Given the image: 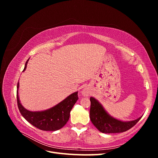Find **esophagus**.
I'll use <instances>...</instances> for the list:
<instances>
[{"label": "esophagus", "instance_id": "34e87169", "mask_svg": "<svg viewBox=\"0 0 158 158\" xmlns=\"http://www.w3.org/2000/svg\"><path fill=\"white\" fill-rule=\"evenodd\" d=\"M82 95L84 96H88L89 94V89L87 88H84L82 90Z\"/></svg>", "mask_w": 158, "mask_h": 158}]
</instances>
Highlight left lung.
Segmentation results:
<instances>
[{
    "label": "left lung",
    "mask_w": 158,
    "mask_h": 158,
    "mask_svg": "<svg viewBox=\"0 0 158 158\" xmlns=\"http://www.w3.org/2000/svg\"><path fill=\"white\" fill-rule=\"evenodd\" d=\"M90 120L98 130L103 133H119L125 132L139 121L140 117L135 121L124 122L111 117L95 98H90Z\"/></svg>",
    "instance_id": "left-lung-1"
}]
</instances>
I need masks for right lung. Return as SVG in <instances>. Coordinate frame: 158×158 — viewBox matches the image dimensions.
<instances>
[{"label":"right lung","instance_id":"add662e5","mask_svg":"<svg viewBox=\"0 0 158 158\" xmlns=\"http://www.w3.org/2000/svg\"><path fill=\"white\" fill-rule=\"evenodd\" d=\"M28 60L26 61L23 72L26 69ZM18 88L19 82L17 84L16 91L19 111L26 121L41 131H55L63 127L69 121L72 108L78 99V92H76L70 95L53 107L44 111L33 112L26 109L21 105L18 98Z\"/></svg>","mask_w":158,"mask_h":158}]
</instances>
